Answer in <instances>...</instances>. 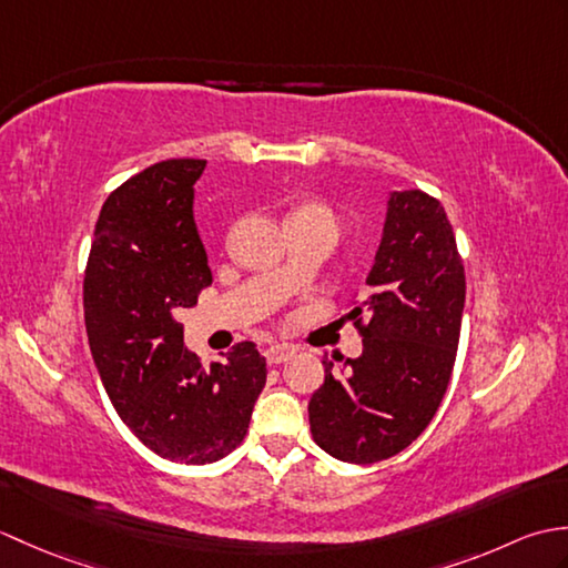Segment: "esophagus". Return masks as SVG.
<instances>
[{"label":"esophagus","instance_id":"esophagus-1","mask_svg":"<svg viewBox=\"0 0 568 568\" xmlns=\"http://www.w3.org/2000/svg\"><path fill=\"white\" fill-rule=\"evenodd\" d=\"M295 354H297L295 346H291V344H273L265 348V358H268L271 366L285 364V361H291Z\"/></svg>","mask_w":568,"mask_h":568}]
</instances>
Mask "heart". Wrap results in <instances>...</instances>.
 <instances>
[{"label":"heart","instance_id":"heart-1","mask_svg":"<svg viewBox=\"0 0 568 568\" xmlns=\"http://www.w3.org/2000/svg\"><path fill=\"white\" fill-rule=\"evenodd\" d=\"M295 220H305V222H327L332 226H336V214L329 207V204L317 202V200H310L297 204V207L287 216V222H295Z\"/></svg>","mask_w":568,"mask_h":568}]
</instances>
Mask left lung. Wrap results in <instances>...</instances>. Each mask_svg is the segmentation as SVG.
Listing matches in <instances>:
<instances>
[{"instance_id":"8db88e82","label":"left lung","mask_w":568,"mask_h":568,"mask_svg":"<svg viewBox=\"0 0 568 568\" xmlns=\"http://www.w3.org/2000/svg\"><path fill=\"white\" fill-rule=\"evenodd\" d=\"M466 275L439 200L393 192L376 263L348 320L364 352L342 371L324 361V385L307 405L324 452L346 464H376L407 449L449 388Z\"/></svg>"}]
</instances>
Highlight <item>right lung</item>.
Instances as JSON below:
<instances>
[{"label":"right lung","mask_w":568,"mask_h":568,"mask_svg":"<svg viewBox=\"0 0 568 568\" xmlns=\"http://www.w3.org/2000/svg\"><path fill=\"white\" fill-rule=\"evenodd\" d=\"M204 165L161 161L119 185L94 224L82 281L84 329L119 417L151 452L197 466L244 442L268 373L253 342L210 368L183 344L180 312L212 285L192 220Z\"/></svg>","instance_id":"add662e5"}]
</instances>
